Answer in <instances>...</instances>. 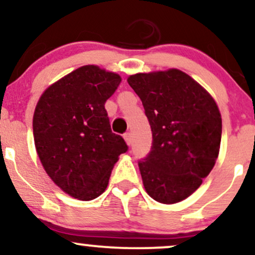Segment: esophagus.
I'll use <instances>...</instances> for the list:
<instances>
[{
	"label": "esophagus",
	"instance_id": "1",
	"mask_svg": "<svg viewBox=\"0 0 255 255\" xmlns=\"http://www.w3.org/2000/svg\"><path fill=\"white\" fill-rule=\"evenodd\" d=\"M124 137H125V141L127 142V145H130V144H131V140H133V136H131V133H129V131H128V133L125 134Z\"/></svg>",
	"mask_w": 255,
	"mask_h": 255
}]
</instances>
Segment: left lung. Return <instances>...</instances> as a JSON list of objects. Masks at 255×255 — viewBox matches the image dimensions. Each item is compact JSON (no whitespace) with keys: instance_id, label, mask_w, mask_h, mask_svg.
Listing matches in <instances>:
<instances>
[{"instance_id":"8db88e82","label":"left lung","mask_w":255,"mask_h":255,"mask_svg":"<svg viewBox=\"0 0 255 255\" xmlns=\"http://www.w3.org/2000/svg\"><path fill=\"white\" fill-rule=\"evenodd\" d=\"M152 130L148 156L139 162L145 191L160 204L192 195L216 164L222 116L213 97L176 68L129 75Z\"/></svg>"}]
</instances>
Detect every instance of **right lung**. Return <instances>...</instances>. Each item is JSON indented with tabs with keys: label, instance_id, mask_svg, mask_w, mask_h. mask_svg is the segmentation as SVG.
Listing matches in <instances>:
<instances>
[{
	"label": "right lung",
	"instance_id": "obj_1",
	"mask_svg": "<svg viewBox=\"0 0 255 255\" xmlns=\"http://www.w3.org/2000/svg\"><path fill=\"white\" fill-rule=\"evenodd\" d=\"M121 80L116 73L86 64L51 84L36 105L37 154L52 182L72 198H98L127 151L122 136L111 131L104 108Z\"/></svg>",
	"mask_w": 255,
	"mask_h": 255
}]
</instances>
